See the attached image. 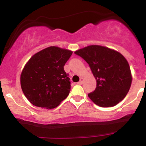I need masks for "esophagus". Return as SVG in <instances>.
<instances>
[{
	"label": "esophagus",
	"mask_w": 146,
	"mask_h": 146,
	"mask_svg": "<svg viewBox=\"0 0 146 146\" xmlns=\"http://www.w3.org/2000/svg\"><path fill=\"white\" fill-rule=\"evenodd\" d=\"M83 81H84V78H80V82H78V84H82Z\"/></svg>",
	"instance_id": "1"
}]
</instances>
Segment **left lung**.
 Segmentation results:
<instances>
[{"label": "left lung", "mask_w": 146, "mask_h": 146, "mask_svg": "<svg viewBox=\"0 0 146 146\" xmlns=\"http://www.w3.org/2000/svg\"><path fill=\"white\" fill-rule=\"evenodd\" d=\"M75 53L88 64L96 79V88L88 95L93 103L112 107L123 100L132 84L130 66L123 55L100 45H90Z\"/></svg>", "instance_id": "8db88e82"}]
</instances>
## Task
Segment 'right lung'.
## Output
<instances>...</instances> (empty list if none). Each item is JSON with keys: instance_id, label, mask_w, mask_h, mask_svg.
<instances>
[{"instance_id": "add662e5", "label": "right lung", "mask_w": 146, "mask_h": 146, "mask_svg": "<svg viewBox=\"0 0 146 146\" xmlns=\"http://www.w3.org/2000/svg\"><path fill=\"white\" fill-rule=\"evenodd\" d=\"M72 53L70 50L52 46L36 53L26 63L21 85L33 105L51 109L67 98L71 82L64 66Z\"/></svg>"}]
</instances>
